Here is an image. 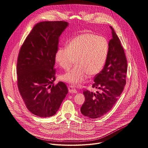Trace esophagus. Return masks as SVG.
I'll list each match as a JSON object with an SVG mask.
<instances>
[{"label": "esophagus", "mask_w": 148, "mask_h": 148, "mask_svg": "<svg viewBox=\"0 0 148 148\" xmlns=\"http://www.w3.org/2000/svg\"><path fill=\"white\" fill-rule=\"evenodd\" d=\"M69 91L70 92V93H74V94H76L77 93V90L73 87V86H69Z\"/></svg>", "instance_id": "34e87169"}]
</instances>
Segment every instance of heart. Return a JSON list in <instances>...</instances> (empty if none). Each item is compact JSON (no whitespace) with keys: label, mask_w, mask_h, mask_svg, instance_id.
Segmentation results:
<instances>
[{"label":"heart","mask_w":148,"mask_h":148,"mask_svg":"<svg viewBox=\"0 0 148 148\" xmlns=\"http://www.w3.org/2000/svg\"><path fill=\"white\" fill-rule=\"evenodd\" d=\"M108 53V44L105 38L91 33L77 36L69 43L67 48L59 49L56 61L65 70L74 64L77 66L61 75V79L73 86H79L89 75L93 77L103 68Z\"/></svg>","instance_id":"obj_1"}]
</instances>
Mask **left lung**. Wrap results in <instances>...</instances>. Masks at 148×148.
I'll return each instance as SVG.
<instances>
[{
  "mask_svg": "<svg viewBox=\"0 0 148 148\" xmlns=\"http://www.w3.org/2000/svg\"><path fill=\"white\" fill-rule=\"evenodd\" d=\"M108 43L106 62L102 71L94 77L92 88L95 93L83 91L85 102L81 108V114L90 118H97L107 114L113 107L126 84L127 61L121 41L114 29Z\"/></svg>",
  "mask_w": 148,
  "mask_h": 148,
  "instance_id": "8db88e82",
  "label": "left lung"
}]
</instances>
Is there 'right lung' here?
Wrapping results in <instances>:
<instances>
[{
  "label": "right lung",
  "mask_w": 148,
  "mask_h": 148,
  "mask_svg": "<svg viewBox=\"0 0 148 148\" xmlns=\"http://www.w3.org/2000/svg\"><path fill=\"white\" fill-rule=\"evenodd\" d=\"M68 26L64 21L36 24L18 53V88L27 108L40 117L54 115L68 93L64 82L53 84L59 37Z\"/></svg>",
  "instance_id": "obj_1"
}]
</instances>
